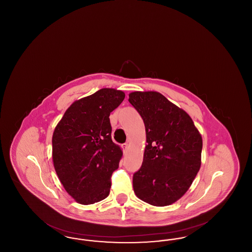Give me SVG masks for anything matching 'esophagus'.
<instances>
[{"label": "esophagus", "instance_id": "obj_1", "mask_svg": "<svg viewBox=\"0 0 252 252\" xmlns=\"http://www.w3.org/2000/svg\"><path fill=\"white\" fill-rule=\"evenodd\" d=\"M122 147H123V150L126 151L127 149V147H128V144H122Z\"/></svg>", "mask_w": 252, "mask_h": 252}]
</instances>
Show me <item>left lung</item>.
<instances>
[{
  "instance_id": "1",
  "label": "left lung",
  "mask_w": 252,
  "mask_h": 252,
  "mask_svg": "<svg viewBox=\"0 0 252 252\" xmlns=\"http://www.w3.org/2000/svg\"><path fill=\"white\" fill-rule=\"evenodd\" d=\"M129 103L143 118L146 146L142 167L133 175L136 195L168 206L187 192L201 165L202 138L191 117L157 92H134Z\"/></svg>"
}]
</instances>
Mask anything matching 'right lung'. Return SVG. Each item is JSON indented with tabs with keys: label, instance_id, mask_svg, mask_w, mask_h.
<instances>
[{
	"label": "right lung",
	"instance_id": "1",
	"mask_svg": "<svg viewBox=\"0 0 252 252\" xmlns=\"http://www.w3.org/2000/svg\"><path fill=\"white\" fill-rule=\"evenodd\" d=\"M125 99L122 91L101 89L73 102L53 134V161L60 182L78 203L105 199L123 152L111 140L110 112Z\"/></svg>",
	"mask_w": 252,
	"mask_h": 252
}]
</instances>
